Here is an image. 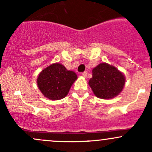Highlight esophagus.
Listing matches in <instances>:
<instances>
[{"instance_id": "obj_1", "label": "esophagus", "mask_w": 152, "mask_h": 152, "mask_svg": "<svg viewBox=\"0 0 152 152\" xmlns=\"http://www.w3.org/2000/svg\"><path fill=\"white\" fill-rule=\"evenodd\" d=\"M81 76H83L84 78H86V76H87V72H86V71H84V72L81 73Z\"/></svg>"}]
</instances>
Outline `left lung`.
Returning a JSON list of instances; mask_svg holds the SVG:
<instances>
[{"mask_svg":"<svg viewBox=\"0 0 152 152\" xmlns=\"http://www.w3.org/2000/svg\"><path fill=\"white\" fill-rule=\"evenodd\" d=\"M123 73L106 63L99 64L92 70L88 84L94 95L103 99H113L123 90L125 85Z\"/></svg>","mask_w":152,"mask_h":152,"instance_id":"8db88e82","label":"left lung"}]
</instances>
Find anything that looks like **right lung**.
Here are the masks:
<instances>
[{
  "label": "right lung",
  "instance_id": "right-lung-1",
  "mask_svg": "<svg viewBox=\"0 0 152 152\" xmlns=\"http://www.w3.org/2000/svg\"><path fill=\"white\" fill-rule=\"evenodd\" d=\"M76 79V73L68 71L64 65L56 63L40 73L37 85L45 97L50 100H59L67 96Z\"/></svg>",
  "mask_w": 152,
  "mask_h": 152
}]
</instances>
